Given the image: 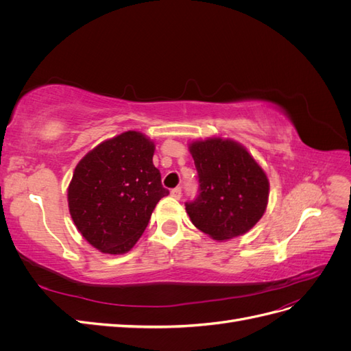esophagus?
Masks as SVG:
<instances>
[{"mask_svg":"<svg viewBox=\"0 0 351 351\" xmlns=\"http://www.w3.org/2000/svg\"><path fill=\"white\" fill-rule=\"evenodd\" d=\"M169 195H171L174 199H180V197H182V189L176 187V189L171 190V192H169Z\"/></svg>","mask_w":351,"mask_h":351,"instance_id":"1","label":"esophagus"}]
</instances>
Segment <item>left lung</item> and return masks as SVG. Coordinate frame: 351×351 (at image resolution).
<instances>
[{
  "label": "left lung",
  "mask_w": 351,
  "mask_h": 351,
  "mask_svg": "<svg viewBox=\"0 0 351 351\" xmlns=\"http://www.w3.org/2000/svg\"><path fill=\"white\" fill-rule=\"evenodd\" d=\"M189 152L199 176L200 195L186 204L193 226L217 241L246 234L263 217L269 180L241 143L222 136L192 141Z\"/></svg>",
  "instance_id": "left-lung-1"
}]
</instances>
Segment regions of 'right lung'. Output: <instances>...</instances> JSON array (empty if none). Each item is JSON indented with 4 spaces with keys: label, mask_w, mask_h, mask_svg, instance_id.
<instances>
[{
    "label": "right lung",
    "mask_w": 351,
    "mask_h": 351,
    "mask_svg": "<svg viewBox=\"0 0 351 351\" xmlns=\"http://www.w3.org/2000/svg\"><path fill=\"white\" fill-rule=\"evenodd\" d=\"M154 141L129 130L95 146L74 168L69 210L95 249L107 254L132 250L156 204L169 193L154 165Z\"/></svg>",
    "instance_id": "1"
}]
</instances>
